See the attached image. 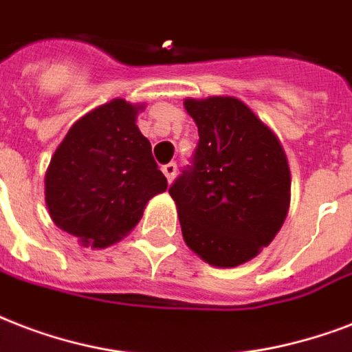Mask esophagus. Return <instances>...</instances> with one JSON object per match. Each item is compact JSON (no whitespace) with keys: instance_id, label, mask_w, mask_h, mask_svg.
I'll return each instance as SVG.
<instances>
[{"instance_id":"esophagus-1","label":"esophagus","mask_w":352,"mask_h":352,"mask_svg":"<svg viewBox=\"0 0 352 352\" xmlns=\"http://www.w3.org/2000/svg\"><path fill=\"white\" fill-rule=\"evenodd\" d=\"M163 174H165V178H167V182L170 184L174 179V176H176V170H178V167H176V163H167L165 167L162 168Z\"/></svg>"}]
</instances>
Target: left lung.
Listing matches in <instances>:
<instances>
[{
	"mask_svg": "<svg viewBox=\"0 0 352 352\" xmlns=\"http://www.w3.org/2000/svg\"><path fill=\"white\" fill-rule=\"evenodd\" d=\"M198 126L190 165L168 187L187 246L233 268L274 241L287 219L290 168L275 133L235 97L187 99Z\"/></svg>",
	"mask_w": 352,
	"mask_h": 352,
	"instance_id": "obj_1",
	"label": "left lung"
}]
</instances>
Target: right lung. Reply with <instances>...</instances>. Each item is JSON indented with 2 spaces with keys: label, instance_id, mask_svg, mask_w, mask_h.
I'll return each mask as SVG.
<instances>
[{
  "label": "right lung",
  "instance_id": "right-lung-1",
  "mask_svg": "<svg viewBox=\"0 0 352 352\" xmlns=\"http://www.w3.org/2000/svg\"><path fill=\"white\" fill-rule=\"evenodd\" d=\"M113 99L78 119L45 174V204L60 230L91 248H106L132 231L146 201L167 189L138 111Z\"/></svg>",
  "mask_w": 352,
  "mask_h": 352
}]
</instances>
